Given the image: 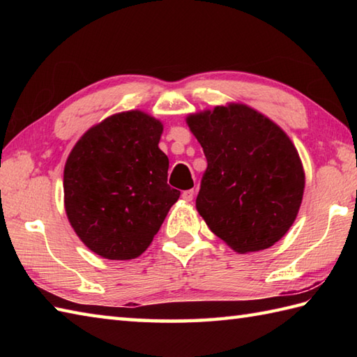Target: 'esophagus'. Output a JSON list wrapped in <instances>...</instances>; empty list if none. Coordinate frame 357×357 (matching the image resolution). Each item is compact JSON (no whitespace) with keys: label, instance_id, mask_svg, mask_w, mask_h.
Masks as SVG:
<instances>
[{"label":"esophagus","instance_id":"1","mask_svg":"<svg viewBox=\"0 0 357 357\" xmlns=\"http://www.w3.org/2000/svg\"><path fill=\"white\" fill-rule=\"evenodd\" d=\"M183 198L185 201L190 202L195 198V190H185V192H183Z\"/></svg>","mask_w":357,"mask_h":357}]
</instances>
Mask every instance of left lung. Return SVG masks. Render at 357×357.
Masks as SVG:
<instances>
[{"instance_id": "8db88e82", "label": "left lung", "mask_w": 357, "mask_h": 357, "mask_svg": "<svg viewBox=\"0 0 357 357\" xmlns=\"http://www.w3.org/2000/svg\"><path fill=\"white\" fill-rule=\"evenodd\" d=\"M187 124L207 158L196 208L208 229L238 253L276 244L298 216L305 187L291 139L245 104L193 113Z\"/></svg>"}]
</instances>
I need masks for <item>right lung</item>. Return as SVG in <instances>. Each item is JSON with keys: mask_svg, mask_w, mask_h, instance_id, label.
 I'll list each match as a JSON object with an SVG mask.
<instances>
[{"mask_svg": "<svg viewBox=\"0 0 357 357\" xmlns=\"http://www.w3.org/2000/svg\"><path fill=\"white\" fill-rule=\"evenodd\" d=\"M162 123L116 113L81 136L64 167V207L84 245L105 259L142 255L181 192L167 184Z\"/></svg>", "mask_w": 357, "mask_h": 357, "instance_id": "1", "label": "right lung"}]
</instances>
